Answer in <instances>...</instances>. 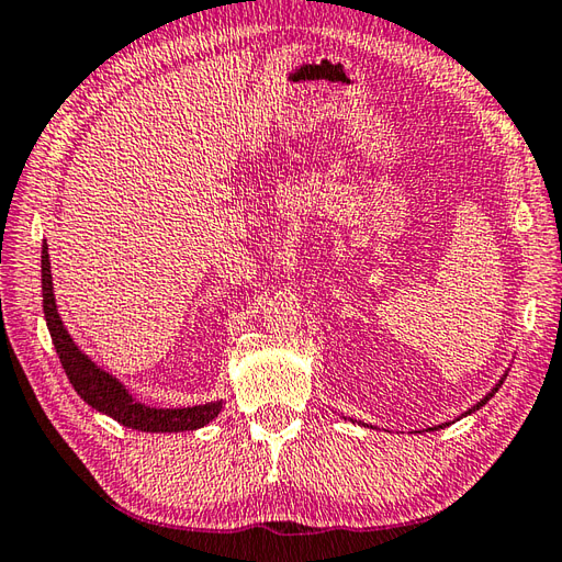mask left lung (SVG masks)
Instances as JSON below:
<instances>
[{"label":"left lung","mask_w":562,"mask_h":562,"mask_svg":"<svg viewBox=\"0 0 562 562\" xmlns=\"http://www.w3.org/2000/svg\"><path fill=\"white\" fill-rule=\"evenodd\" d=\"M501 385H503V381H501V383H498V385H495V387H493V390H491V393H488V395H486V397H484V400H481V402H476V407H472V409H469V412H467V414H472V412H476V409H481V407H484V404H486V402H488V400H491V397H493V395H495V393H498V387H501ZM442 426H448V424H440V426H438V428H442Z\"/></svg>","instance_id":"obj_1"}]
</instances>
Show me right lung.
I'll list each match as a JSON object with an SVG mask.
<instances>
[{
  "instance_id": "obj_1",
  "label": "right lung",
  "mask_w": 562,
  "mask_h": 562,
  "mask_svg": "<svg viewBox=\"0 0 562 562\" xmlns=\"http://www.w3.org/2000/svg\"><path fill=\"white\" fill-rule=\"evenodd\" d=\"M43 311L52 335V345L57 349V357L64 367V373L69 375V383L78 395L88 402L90 407L112 416L126 428L146 430V434H177V430H195L213 422L222 409V402H207L199 407L184 409H153L132 400L120 381H114L110 373L98 369L81 349L74 345L67 328L61 325L57 313L55 294H52V272H49V256L47 244H43Z\"/></svg>"
}]
</instances>
